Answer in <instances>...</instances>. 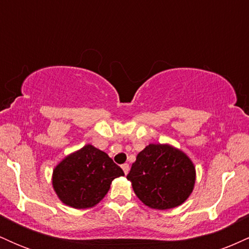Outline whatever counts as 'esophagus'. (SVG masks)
Returning a JSON list of instances; mask_svg holds the SVG:
<instances>
[{"label": "esophagus", "instance_id": "obj_1", "mask_svg": "<svg viewBox=\"0 0 249 249\" xmlns=\"http://www.w3.org/2000/svg\"><path fill=\"white\" fill-rule=\"evenodd\" d=\"M122 168H123V171H124V173L127 174L128 173V170H130V166H128V164H123L122 165Z\"/></svg>", "mask_w": 249, "mask_h": 249}]
</instances>
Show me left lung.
Segmentation results:
<instances>
[{"label": "left lung", "instance_id": "left-lung-1", "mask_svg": "<svg viewBox=\"0 0 249 249\" xmlns=\"http://www.w3.org/2000/svg\"><path fill=\"white\" fill-rule=\"evenodd\" d=\"M196 176L193 161L181 150L170 144H148L138 153L126 178L142 204L164 211L186 201Z\"/></svg>", "mask_w": 249, "mask_h": 249}]
</instances>
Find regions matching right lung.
<instances>
[{"instance_id": "1", "label": "right lung", "mask_w": 249, "mask_h": 249, "mask_svg": "<svg viewBox=\"0 0 249 249\" xmlns=\"http://www.w3.org/2000/svg\"><path fill=\"white\" fill-rule=\"evenodd\" d=\"M124 172L107 153L91 144L70 153L53 168V187L64 205L76 210L95 207L113 179Z\"/></svg>"}]
</instances>
